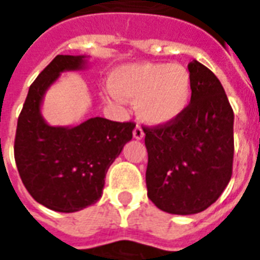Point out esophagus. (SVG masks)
<instances>
[{
    "instance_id": "1",
    "label": "esophagus",
    "mask_w": 260,
    "mask_h": 260,
    "mask_svg": "<svg viewBox=\"0 0 260 260\" xmlns=\"http://www.w3.org/2000/svg\"><path fill=\"white\" fill-rule=\"evenodd\" d=\"M134 138L136 139V140H142V139L144 138V132H143L142 126H140V125H136V126H135V129H134Z\"/></svg>"
}]
</instances>
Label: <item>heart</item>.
I'll list each match as a JSON object with an SVG mask.
<instances>
[{
    "label": "heart",
    "mask_w": 260,
    "mask_h": 260,
    "mask_svg": "<svg viewBox=\"0 0 260 260\" xmlns=\"http://www.w3.org/2000/svg\"><path fill=\"white\" fill-rule=\"evenodd\" d=\"M112 100L136 101L143 121L154 126L170 125L183 116L193 97L190 71L177 63H131L110 77Z\"/></svg>",
    "instance_id": "obj_1"
}]
</instances>
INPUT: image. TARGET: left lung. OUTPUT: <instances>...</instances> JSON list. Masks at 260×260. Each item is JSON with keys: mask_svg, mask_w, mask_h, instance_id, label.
<instances>
[{"mask_svg": "<svg viewBox=\"0 0 260 260\" xmlns=\"http://www.w3.org/2000/svg\"><path fill=\"white\" fill-rule=\"evenodd\" d=\"M193 97L170 125L144 128L147 196L171 214H196L216 202L232 175L234 110L221 82L197 60L189 63Z\"/></svg>", "mask_w": 260, "mask_h": 260, "instance_id": "left-lung-1", "label": "left lung"}]
</instances>
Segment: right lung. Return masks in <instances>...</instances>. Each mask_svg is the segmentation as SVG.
Wrapping results in <instances>:
<instances>
[{"label":"right lung","mask_w":260,"mask_h":260,"mask_svg":"<svg viewBox=\"0 0 260 260\" xmlns=\"http://www.w3.org/2000/svg\"><path fill=\"white\" fill-rule=\"evenodd\" d=\"M85 55H58L30 85L18 116L14 159L25 189L46 208L73 213L101 198L105 175L132 139L134 122L102 117L50 125L42 114L47 90L66 71L85 70Z\"/></svg>","instance_id":"obj_1"}]
</instances>
